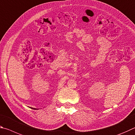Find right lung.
<instances>
[{
  "instance_id": "1",
  "label": "right lung",
  "mask_w": 135,
  "mask_h": 135,
  "mask_svg": "<svg viewBox=\"0 0 135 135\" xmlns=\"http://www.w3.org/2000/svg\"><path fill=\"white\" fill-rule=\"evenodd\" d=\"M32 108V109H34V110H37L36 108Z\"/></svg>"
}]
</instances>
